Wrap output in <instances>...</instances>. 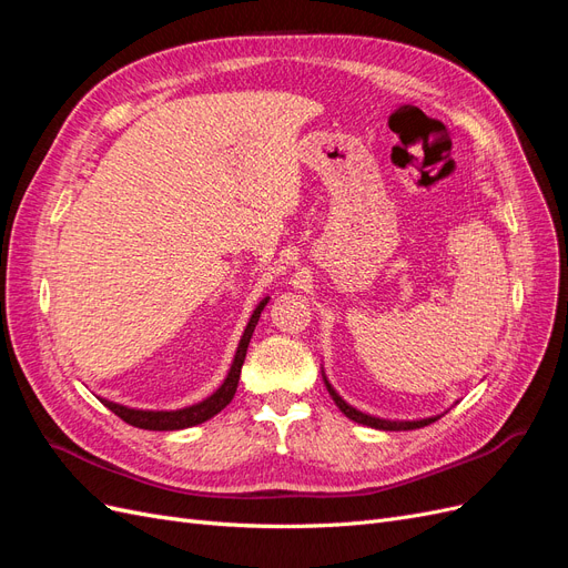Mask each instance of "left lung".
Masks as SVG:
<instances>
[{
    "instance_id": "8db88e82",
    "label": "left lung",
    "mask_w": 568,
    "mask_h": 568,
    "mask_svg": "<svg viewBox=\"0 0 568 568\" xmlns=\"http://www.w3.org/2000/svg\"><path fill=\"white\" fill-rule=\"evenodd\" d=\"M322 379L326 384V390H329V395L334 398V403L338 405V409L346 415L348 419L357 422V424H365V426H372V428H379V432H412V428H422V426H428L434 424L436 419L440 417H426V419H415V422H403V419H382V417H372V415H365V412L355 409L353 405H348L346 400L341 398V395L336 393V388L329 384V379H326V374L322 369Z\"/></svg>"
}]
</instances>
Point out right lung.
Segmentation results:
<instances>
[{
	"label": "right lung",
	"instance_id": "obj_1",
	"mask_svg": "<svg viewBox=\"0 0 568 568\" xmlns=\"http://www.w3.org/2000/svg\"><path fill=\"white\" fill-rule=\"evenodd\" d=\"M267 301H270V296H265L261 303L255 305V311L242 334V341H239V346H236L232 367L225 376V382H222L220 388L215 393H211L205 400H201L196 405H189V407H180V409H136V407H125V405L106 400V398H99V400L104 403L113 412V415H118L123 422H128L136 428H146V432H180V428H189V426L209 422L211 417L217 415L220 409H225L234 398L236 386H239V374H242V365L246 359L253 329H255L257 320H261V313L267 305Z\"/></svg>",
	"mask_w": 568,
	"mask_h": 568
}]
</instances>
